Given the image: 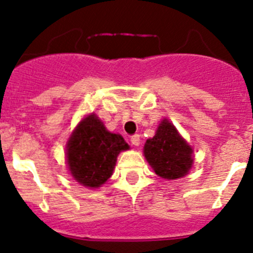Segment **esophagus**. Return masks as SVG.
<instances>
[{
	"label": "esophagus",
	"mask_w": 253,
	"mask_h": 253,
	"mask_svg": "<svg viewBox=\"0 0 253 253\" xmlns=\"http://www.w3.org/2000/svg\"><path fill=\"white\" fill-rule=\"evenodd\" d=\"M130 142H131V144H133V146L138 147L140 144V137L138 135V134H134V135H131V137H130Z\"/></svg>",
	"instance_id": "esophagus-1"
}]
</instances>
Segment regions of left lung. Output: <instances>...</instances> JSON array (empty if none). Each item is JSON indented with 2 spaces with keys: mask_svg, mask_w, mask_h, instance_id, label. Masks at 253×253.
<instances>
[{
  "mask_svg": "<svg viewBox=\"0 0 253 253\" xmlns=\"http://www.w3.org/2000/svg\"><path fill=\"white\" fill-rule=\"evenodd\" d=\"M143 153L156 175L167 180L184 177L193 167V148L167 119L160 123L154 137L147 139Z\"/></svg>",
  "mask_w": 253,
  "mask_h": 253,
  "instance_id": "8db88e82",
  "label": "left lung"
}]
</instances>
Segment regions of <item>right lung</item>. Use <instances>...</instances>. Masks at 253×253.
<instances>
[{
    "label": "right lung",
    "instance_id": "1",
    "mask_svg": "<svg viewBox=\"0 0 253 253\" xmlns=\"http://www.w3.org/2000/svg\"><path fill=\"white\" fill-rule=\"evenodd\" d=\"M126 149L124 138L107 130L92 113L78 123L67 142L68 169L77 182L97 189L111 177L116 158Z\"/></svg>",
    "mask_w": 253,
    "mask_h": 253
}]
</instances>
